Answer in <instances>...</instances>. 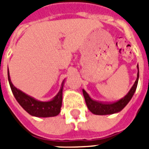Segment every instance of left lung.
<instances>
[{
  "label": "left lung",
  "mask_w": 149,
  "mask_h": 149,
  "mask_svg": "<svg viewBox=\"0 0 149 149\" xmlns=\"http://www.w3.org/2000/svg\"><path fill=\"white\" fill-rule=\"evenodd\" d=\"M137 68V77L135 81L134 84L132 85V87L131 88V89L129 90L128 93L116 102L102 103V102L94 100L89 97V95L85 92V90L83 89L82 91H83V94H84V99H85V102H86L88 109H89V111L95 115H109V114H113V113L120 112L128 104L136 92V89L137 87L138 80H139V67H138V65Z\"/></svg>",
  "instance_id": "obj_1"
}]
</instances>
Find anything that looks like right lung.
<instances>
[{
  "label": "right lung",
  "instance_id": "right-lung-1",
  "mask_svg": "<svg viewBox=\"0 0 149 149\" xmlns=\"http://www.w3.org/2000/svg\"><path fill=\"white\" fill-rule=\"evenodd\" d=\"M8 79L11 90L14 95L16 100H17L20 105L29 114L37 117H51V116H56L60 113L62 105V94H63V86H64L65 80L62 82L61 87L58 93L52 100L49 101H40L15 87L10 79L8 68Z\"/></svg>",
  "mask_w": 149,
  "mask_h": 149
}]
</instances>
